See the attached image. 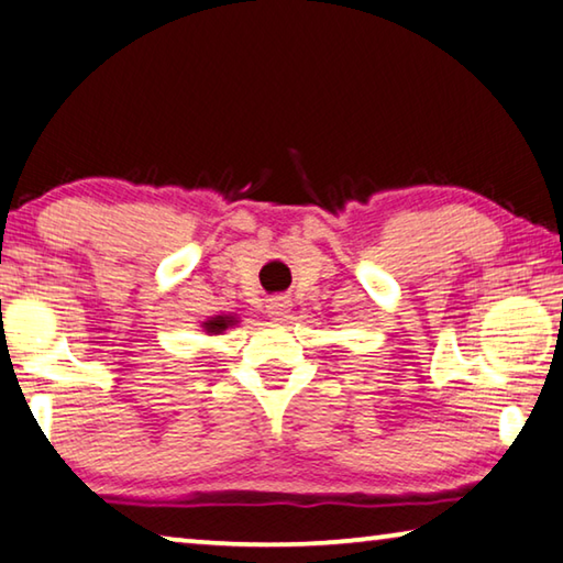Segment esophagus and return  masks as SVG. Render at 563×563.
I'll use <instances>...</instances> for the list:
<instances>
[{"label": "esophagus", "instance_id": "esophagus-1", "mask_svg": "<svg viewBox=\"0 0 563 563\" xmlns=\"http://www.w3.org/2000/svg\"><path fill=\"white\" fill-rule=\"evenodd\" d=\"M289 311H291L289 297H274L266 301V314H269L272 319H287Z\"/></svg>", "mask_w": 563, "mask_h": 563}]
</instances>
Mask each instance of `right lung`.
<instances>
[{
  "label": "right lung",
  "mask_w": 563,
  "mask_h": 563,
  "mask_svg": "<svg viewBox=\"0 0 563 563\" xmlns=\"http://www.w3.org/2000/svg\"><path fill=\"white\" fill-rule=\"evenodd\" d=\"M229 324H234L232 317H214V319L207 321L205 329L209 331V334H221V331H224Z\"/></svg>",
  "instance_id": "right-lung-1"
}]
</instances>
